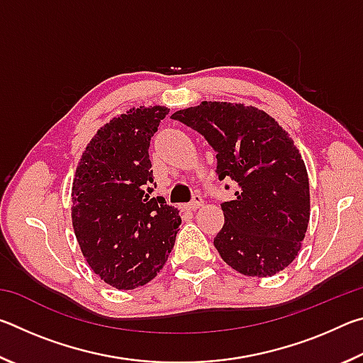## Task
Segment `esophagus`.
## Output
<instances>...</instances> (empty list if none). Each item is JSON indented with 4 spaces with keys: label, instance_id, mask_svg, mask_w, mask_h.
<instances>
[{
    "label": "esophagus",
    "instance_id": "obj_1",
    "mask_svg": "<svg viewBox=\"0 0 363 363\" xmlns=\"http://www.w3.org/2000/svg\"><path fill=\"white\" fill-rule=\"evenodd\" d=\"M201 205H203V196H201L200 194H196V195H194V199H192V201H190V203L187 205V208L190 211H195L196 208H200Z\"/></svg>",
    "mask_w": 363,
    "mask_h": 363
}]
</instances>
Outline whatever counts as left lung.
<instances>
[{"label": "left lung", "instance_id": "left-lung-1", "mask_svg": "<svg viewBox=\"0 0 363 363\" xmlns=\"http://www.w3.org/2000/svg\"><path fill=\"white\" fill-rule=\"evenodd\" d=\"M171 118L213 147L219 181L237 184L235 199L220 205L224 225L214 237L220 257L250 277H270L290 266L309 224L311 196L306 164L288 133L243 104L205 101Z\"/></svg>", "mask_w": 363, "mask_h": 363}]
</instances>
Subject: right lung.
Instances as JSON below:
<instances>
[{
	"instance_id": "obj_1",
	"label": "right lung",
	"mask_w": 363,
	"mask_h": 363,
	"mask_svg": "<svg viewBox=\"0 0 363 363\" xmlns=\"http://www.w3.org/2000/svg\"><path fill=\"white\" fill-rule=\"evenodd\" d=\"M169 108H131L104 125L83 152L72 186V223L82 253L118 290L149 284L174 247L179 211L152 196L149 147Z\"/></svg>"
}]
</instances>
